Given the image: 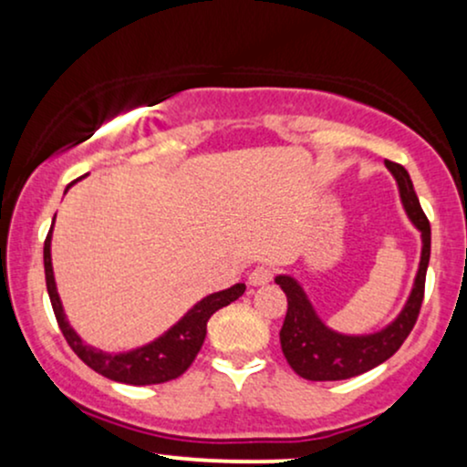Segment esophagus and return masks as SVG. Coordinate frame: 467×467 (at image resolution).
<instances>
[{
    "instance_id": "1",
    "label": "esophagus",
    "mask_w": 467,
    "mask_h": 467,
    "mask_svg": "<svg viewBox=\"0 0 467 467\" xmlns=\"http://www.w3.org/2000/svg\"><path fill=\"white\" fill-rule=\"evenodd\" d=\"M272 276H275V272L270 270V267L267 265H259V267H254V270L250 272V285H267V283L272 281Z\"/></svg>"
}]
</instances>
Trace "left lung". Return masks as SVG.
<instances>
[{
	"label": "left lung",
	"mask_w": 467,
	"mask_h": 467,
	"mask_svg": "<svg viewBox=\"0 0 467 467\" xmlns=\"http://www.w3.org/2000/svg\"><path fill=\"white\" fill-rule=\"evenodd\" d=\"M387 169L393 173L400 189V200L412 226L421 234V256L417 267L415 283L398 318L384 329L364 336H349L327 327L316 314L301 283L294 276L278 275L275 281L287 296V314L281 327V349L289 367L301 378L312 382H331V379H349L371 371L378 364L387 362L404 345L420 316L426 285V270L431 261V223L423 215L417 192L412 189L409 171L401 164L389 162Z\"/></svg>",
	"instance_id": "obj_1"
}]
</instances>
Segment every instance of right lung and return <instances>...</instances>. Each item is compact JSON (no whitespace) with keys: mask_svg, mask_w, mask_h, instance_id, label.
I'll list each match as a JSON object with an SVG mask.
<instances>
[{"mask_svg":"<svg viewBox=\"0 0 467 467\" xmlns=\"http://www.w3.org/2000/svg\"><path fill=\"white\" fill-rule=\"evenodd\" d=\"M52 226H55V222H52ZM50 244H52V228L50 233H47L46 244H44V267H46L47 294H50V303H52V309H55L57 323L61 327L67 345L72 347V351L77 353L80 360L88 364L89 368H94L96 373L114 379V382L133 384V387H147V384H162V382H169V379L180 378V375L191 367L192 360H195L197 353H200L203 337H206V325L208 320H211V316L215 314L217 309L226 307V305L237 301L241 294L245 292L244 283H237V285L222 289V292L208 294V296L202 298L200 303L192 305L189 312L182 316L178 323L171 327L169 331H164L162 336L155 337V340L149 342V345L138 347V349H131L125 353H107V351L96 349L92 345H85L77 331L69 327L66 312H63L61 298H58V292H57Z\"/></svg>","mask_w":467,"mask_h":467,"instance_id":"obj_1","label":"right lung"}]
</instances>
